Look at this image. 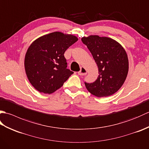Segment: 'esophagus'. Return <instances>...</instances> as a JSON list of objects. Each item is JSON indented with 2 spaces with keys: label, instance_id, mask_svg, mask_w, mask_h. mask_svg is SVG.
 I'll list each match as a JSON object with an SVG mask.
<instances>
[{
  "label": "esophagus",
  "instance_id": "1",
  "mask_svg": "<svg viewBox=\"0 0 149 149\" xmlns=\"http://www.w3.org/2000/svg\"><path fill=\"white\" fill-rule=\"evenodd\" d=\"M86 74H87L86 70V68H84V67H81L80 71L78 72V74L80 75H85Z\"/></svg>",
  "mask_w": 149,
  "mask_h": 149
}]
</instances>
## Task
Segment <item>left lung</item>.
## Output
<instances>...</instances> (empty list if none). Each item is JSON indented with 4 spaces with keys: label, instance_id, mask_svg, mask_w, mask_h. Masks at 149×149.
<instances>
[{
    "label": "left lung",
    "instance_id": "1",
    "mask_svg": "<svg viewBox=\"0 0 149 149\" xmlns=\"http://www.w3.org/2000/svg\"><path fill=\"white\" fill-rule=\"evenodd\" d=\"M99 68V76L92 83L85 82L86 89L93 95L108 97L116 93L127 77L129 61L122 46L110 38L91 35L82 38Z\"/></svg>",
    "mask_w": 149,
    "mask_h": 149
}]
</instances>
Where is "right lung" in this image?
<instances>
[{"label": "right lung", "mask_w": 149, "mask_h": 149, "mask_svg": "<svg viewBox=\"0 0 149 149\" xmlns=\"http://www.w3.org/2000/svg\"><path fill=\"white\" fill-rule=\"evenodd\" d=\"M77 40L72 34L54 32L32 43L27 50L24 66L28 79L36 90L52 93L74 74L67 68L64 53Z\"/></svg>", "instance_id": "right-lung-1"}]
</instances>
